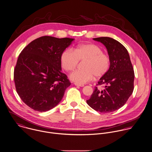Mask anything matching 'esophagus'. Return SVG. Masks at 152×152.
<instances>
[{"label":"esophagus","instance_id":"34e87169","mask_svg":"<svg viewBox=\"0 0 152 152\" xmlns=\"http://www.w3.org/2000/svg\"><path fill=\"white\" fill-rule=\"evenodd\" d=\"M75 85L77 86H80V87H83L84 86L83 84H77V83H75Z\"/></svg>","mask_w":152,"mask_h":152}]
</instances>
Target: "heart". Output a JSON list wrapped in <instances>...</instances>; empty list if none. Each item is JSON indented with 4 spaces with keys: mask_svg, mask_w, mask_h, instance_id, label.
Masks as SVG:
<instances>
[{
    "mask_svg": "<svg viewBox=\"0 0 152 152\" xmlns=\"http://www.w3.org/2000/svg\"><path fill=\"white\" fill-rule=\"evenodd\" d=\"M100 47L93 44L78 45L73 51L67 49L61 56L62 68L67 72L73 71L79 61L86 60L83 70H77L70 75V79L77 84H84L92 80L94 76L100 77L108 70L110 66L109 56L102 52Z\"/></svg>",
    "mask_w": 152,
    "mask_h": 152,
    "instance_id": "b5f03b06",
    "label": "heart"
}]
</instances>
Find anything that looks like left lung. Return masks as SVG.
<instances>
[{"label":"left lung","instance_id":"1","mask_svg":"<svg viewBox=\"0 0 152 152\" xmlns=\"http://www.w3.org/2000/svg\"><path fill=\"white\" fill-rule=\"evenodd\" d=\"M93 39L100 42L106 47L110 66L97 84H105V88L99 90L96 87L90 99L86 102L97 111L111 113L121 108L132 94L135 77L134 68L127 50L118 41L106 37Z\"/></svg>","mask_w":152,"mask_h":152}]
</instances>
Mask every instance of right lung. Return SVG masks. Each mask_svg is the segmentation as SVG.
<instances>
[{
    "label": "right lung",
    "instance_id": "right-lung-1",
    "mask_svg": "<svg viewBox=\"0 0 152 152\" xmlns=\"http://www.w3.org/2000/svg\"><path fill=\"white\" fill-rule=\"evenodd\" d=\"M73 40L43 36L20 53L14 70L16 89L22 101L35 111L45 112L54 108L70 85L61 72V56Z\"/></svg>",
    "mask_w": 152,
    "mask_h": 152
}]
</instances>
